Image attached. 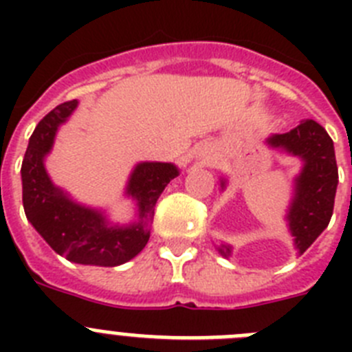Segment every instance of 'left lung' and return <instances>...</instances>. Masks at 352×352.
Segmentation results:
<instances>
[{
    "label": "left lung",
    "instance_id": "obj_1",
    "mask_svg": "<svg viewBox=\"0 0 352 352\" xmlns=\"http://www.w3.org/2000/svg\"><path fill=\"white\" fill-rule=\"evenodd\" d=\"M272 148H280L303 160V169L296 178L294 197L289 208V231L294 245L303 254L328 227L333 214L338 169L333 141L317 121L305 120L296 129L268 138ZM222 188L226 182L222 179ZM223 257L231 256L229 245H220Z\"/></svg>",
    "mask_w": 352,
    "mask_h": 352
}]
</instances>
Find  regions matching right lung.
Wrapping results in <instances>:
<instances>
[{
  "mask_svg": "<svg viewBox=\"0 0 352 352\" xmlns=\"http://www.w3.org/2000/svg\"><path fill=\"white\" fill-rule=\"evenodd\" d=\"M77 107V100L65 102L40 120L24 155V213L36 232L60 256L77 264L120 266L135 257L149 239L148 223L155 204L167 183L179 174L178 167L162 162H141L130 174L126 194L138 204L139 220L130 226H113L102 211L74 203L52 185L43 158L51 151L56 132Z\"/></svg>",
  "mask_w": 352,
  "mask_h": 352,
  "instance_id": "1",
  "label": "right lung"
}]
</instances>
